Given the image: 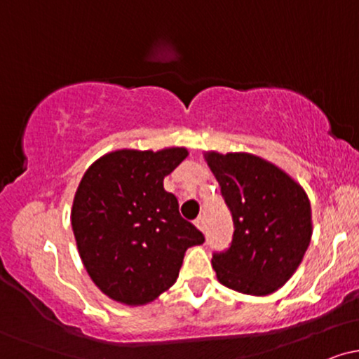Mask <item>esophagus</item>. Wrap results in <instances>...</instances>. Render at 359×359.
<instances>
[{
    "label": "esophagus",
    "mask_w": 359,
    "mask_h": 359,
    "mask_svg": "<svg viewBox=\"0 0 359 359\" xmlns=\"http://www.w3.org/2000/svg\"><path fill=\"white\" fill-rule=\"evenodd\" d=\"M196 226L201 229V231H205V217L204 216H199L196 219Z\"/></svg>",
    "instance_id": "34e87169"
}]
</instances>
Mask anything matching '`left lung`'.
<instances>
[{"mask_svg":"<svg viewBox=\"0 0 359 359\" xmlns=\"http://www.w3.org/2000/svg\"><path fill=\"white\" fill-rule=\"evenodd\" d=\"M233 214L229 248L214 251L222 285L248 295L278 290L299 269L312 236L311 203L273 163L250 154L205 155Z\"/></svg>","mask_w":359,"mask_h":359,"instance_id":"obj_1","label":"left lung"}]
</instances>
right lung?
<instances>
[{
    "instance_id": "right-lung-1",
    "label": "right lung",
    "mask_w": 359,
    "mask_h": 359,
    "mask_svg": "<svg viewBox=\"0 0 359 359\" xmlns=\"http://www.w3.org/2000/svg\"><path fill=\"white\" fill-rule=\"evenodd\" d=\"M185 156V148L118 150L82 177L71 212L74 236L89 277L113 300H155L175 283L185 250L204 243L163 189Z\"/></svg>"
}]
</instances>
